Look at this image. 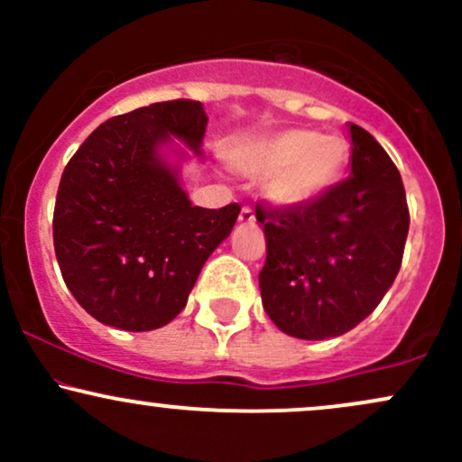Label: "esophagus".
Here are the masks:
<instances>
[{"instance_id": "esophagus-1", "label": "esophagus", "mask_w": 462, "mask_h": 462, "mask_svg": "<svg viewBox=\"0 0 462 462\" xmlns=\"http://www.w3.org/2000/svg\"><path fill=\"white\" fill-rule=\"evenodd\" d=\"M238 221H241V224H256V213H254L252 206H243Z\"/></svg>"}]
</instances>
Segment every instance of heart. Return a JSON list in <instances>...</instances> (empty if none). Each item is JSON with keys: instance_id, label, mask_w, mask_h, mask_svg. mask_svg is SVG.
I'll return each mask as SVG.
<instances>
[{"instance_id": "heart-1", "label": "heart", "mask_w": 462, "mask_h": 462, "mask_svg": "<svg viewBox=\"0 0 462 462\" xmlns=\"http://www.w3.org/2000/svg\"><path fill=\"white\" fill-rule=\"evenodd\" d=\"M352 147L338 134L286 128L235 156L249 176L269 178V198L282 208H301L326 198L346 176Z\"/></svg>"}]
</instances>
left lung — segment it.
<instances>
[{
    "instance_id": "1",
    "label": "left lung",
    "mask_w": 462,
    "mask_h": 462,
    "mask_svg": "<svg viewBox=\"0 0 462 462\" xmlns=\"http://www.w3.org/2000/svg\"><path fill=\"white\" fill-rule=\"evenodd\" d=\"M352 173L301 208L258 210L267 261L258 284L264 312L306 341L341 337L374 312L400 272L408 236L402 176L378 141L356 124Z\"/></svg>"
}]
</instances>
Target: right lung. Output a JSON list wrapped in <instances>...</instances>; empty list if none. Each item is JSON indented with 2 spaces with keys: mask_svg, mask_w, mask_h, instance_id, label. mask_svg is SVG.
Listing matches in <instances>:
<instances>
[{
  "mask_svg": "<svg viewBox=\"0 0 462 462\" xmlns=\"http://www.w3.org/2000/svg\"><path fill=\"white\" fill-rule=\"evenodd\" d=\"M206 124L193 99L143 106L99 125L62 171L56 258L78 304L106 326L147 332L176 319L235 227L241 206L199 208L180 180L189 153L177 143L201 158Z\"/></svg>",
  "mask_w": 462,
  "mask_h": 462,
  "instance_id": "1",
  "label": "right lung"
}]
</instances>
